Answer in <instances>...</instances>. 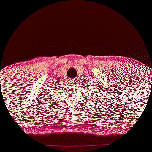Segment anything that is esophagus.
<instances>
[{
	"mask_svg": "<svg viewBox=\"0 0 152 152\" xmlns=\"http://www.w3.org/2000/svg\"><path fill=\"white\" fill-rule=\"evenodd\" d=\"M69 83L71 84H76V81L75 79H70L69 80Z\"/></svg>",
	"mask_w": 152,
	"mask_h": 152,
	"instance_id": "esophagus-1",
	"label": "esophagus"
}]
</instances>
